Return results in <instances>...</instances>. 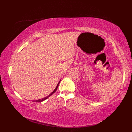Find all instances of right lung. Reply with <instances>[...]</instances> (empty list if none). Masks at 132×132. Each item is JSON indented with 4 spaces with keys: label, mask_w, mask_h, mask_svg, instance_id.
<instances>
[{
    "label": "right lung",
    "mask_w": 132,
    "mask_h": 132,
    "mask_svg": "<svg viewBox=\"0 0 132 132\" xmlns=\"http://www.w3.org/2000/svg\"><path fill=\"white\" fill-rule=\"evenodd\" d=\"M60 81L59 82V83H58V84L57 85V87H56V88H55V89L54 90V91L53 92H52V93H51L48 96H47V97H45V98H42V99H40V100H36V101H34V102H42V101H44V100H46L48 97H49L50 96H51L52 94H53L55 92V91L57 90V88H58V86H59V83H60Z\"/></svg>",
    "instance_id": "add662e5"
}]
</instances>
